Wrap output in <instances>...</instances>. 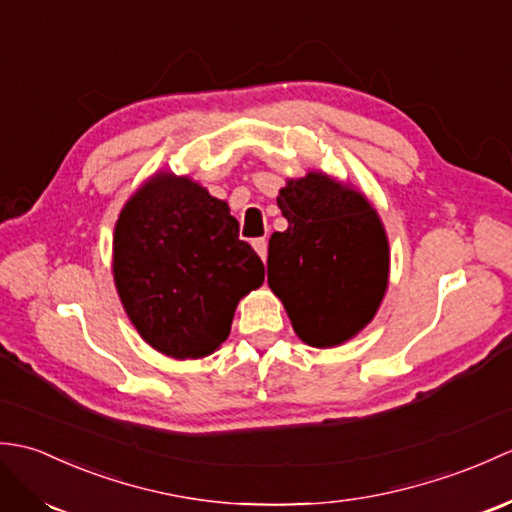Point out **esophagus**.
Masks as SVG:
<instances>
[{"label":"esophagus","instance_id":"obj_1","mask_svg":"<svg viewBox=\"0 0 512 512\" xmlns=\"http://www.w3.org/2000/svg\"><path fill=\"white\" fill-rule=\"evenodd\" d=\"M253 248L257 250V255L262 257V259H266V255H268V242L264 237H259V239H255L253 242Z\"/></svg>","mask_w":512,"mask_h":512}]
</instances>
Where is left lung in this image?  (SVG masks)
<instances>
[{
    "label": "left lung",
    "mask_w": 512,
    "mask_h": 512,
    "mask_svg": "<svg viewBox=\"0 0 512 512\" xmlns=\"http://www.w3.org/2000/svg\"><path fill=\"white\" fill-rule=\"evenodd\" d=\"M277 204L288 220L268 242V286L297 336L334 347L374 319L389 277L383 222L363 193L321 171L288 180Z\"/></svg>",
    "instance_id": "8db88e82"
}]
</instances>
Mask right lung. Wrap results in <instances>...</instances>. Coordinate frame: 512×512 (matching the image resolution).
Here are the masks:
<instances>
[{
	"mask_svg": "<svg viewBox=\"0 0 512 512\" xmlns=\"http://www.w3.org/2000/svg\"><path fill=\"white\" fill-rule=\"evenodd\" d=\"M114 281L129 321L171 358L213 354L239 299L264 284V264L239 239L228 204L187 176L160 171L123 206Z\"/></svg>",
	"mask_w": 512,
	"mask_h": 512,
	"instance_id": "add662e5",
	"label": "right lung"
}]
</instances>
